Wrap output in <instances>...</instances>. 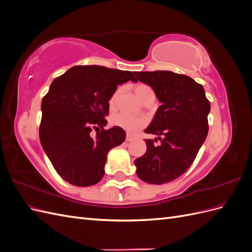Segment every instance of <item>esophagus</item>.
Instances as JSON below:
<instances>
[{
	"label": "esophagus",
	"mask_w": 252,
	"mask_h": 252,
	"mask_svg": "<svg viewBox=\"0 0 252 252\" xmlns=\"http://www.w3.org/2000/svg\"><path fill=\"white\" fill-rule=\"evenodd\" d=\"M133 139H134V138H133V135L129 134V133H127V134H126V142H131Z\"/></svg>",
	"instance_id": "obj_1"
}]
</instances>
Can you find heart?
<instances>
[{
	"label": "heart",
	"mask_w": 252,
	"mask_h": 252,
	"mask_svg": "<svg viewBox=\"0 0 252 252\" xmlns=\"http://www.w3.org/2000/svg\"><path fill=\"white\" fill-rule=\"evenodd\" d=\"M135 95L138 96V98L140 101H142L144 96L146 95L150 91H152V89L146 85V84H136L133 88ZM120 89H118L116 93L112 94V96L110 97L109 100V106L110 108H113L116 106L117 100L120 94ZM111 124L116 127L124 129V130L128 131V132H135L138 131L139 129L143 128L145 125H146V120L144 118H138V117H132L129 116L127 113H117L111 118Z\"/></svg>",
	"instance_id": "heart-1"
}]
</instances>
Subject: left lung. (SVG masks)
Wrapping results in <instances>:
<instances>
[{
  "instance_id": "8db88e82",
  "label": "left lung",
  "mask_w": 252,
  "mask_h": 252,
  "mask_svg": "<svg viewBox=\"0 0 252 252\" xmlns=\"http://www.w3.org/2000/svg\"><path fill=\"white\" fill-rule=\"evenodd\" d=\"M134 75V82L147 84L162 104L145 129L161 144L145 141L146 154L134 161L136 174L149 184H166L193 163L208 134L210 103L201 84L187 75L165 70L135 71Z\"/></svg>"
}]
</instances>
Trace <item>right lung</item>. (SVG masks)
Wrapping results in <instances>:
<instances>
[{"mask_svg":"<svg viewBox=\"0 0 252 252\" xmlns=\"http://www.w3.org/2000/svg\"><path fill=\"white\" fill-rule=\"evenodd\" d=\"M134 82L131 71L104 66H73L53 80L43 97L40 141L60 177L74 186L100 182L110 149L125 141L126 132L105 130L109 100L118 85ZM93 128L97 136L91 138Z\"/></svg>","mask_w":252,"mask_h":252,"instance_id":"1","label":"right lung"}]
</instances>
